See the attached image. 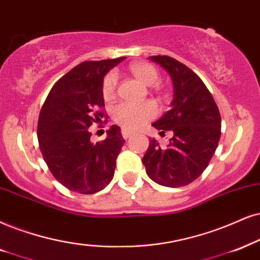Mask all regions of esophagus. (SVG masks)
Instances as JSON below:
<instances>
[{
	"label": "esophagus",
	"instance_id": "34e87169",
	"mask_svg": "<svg viewBox=\"0 0 260 260\" xmlns=\"http://www.w3.org/2000/svg\"><path fill=\"white\" fill-rule=\"evenodd\" d=\"M132 134H133V132H129V131H127V129H122V137L124 138V139H128V138H131Z\"/></svg>",
	"mask_w": 260,
	"mask_h": 260
}]
</instances>
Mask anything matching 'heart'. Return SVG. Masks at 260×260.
Wrapping results in <instances>:
<instances>
[{
	"label": "heart",
	"instance_id": "1",
	"mask_svg": "<svg viewBox=\"0 0 260 260\" xmlns=\"http://www.w3.org/2000/svg\"><path fill=\"white\" fill-rule=\"evenodd\" d=\"M132 73L139 79L141 83L149 86L157 85L159 81L158 72L153 66L149 63H137L131 67ZM117 85L116 72H110L106 75L103 80V97L106 100H110L114 97ZM157 115V108L151 102L144 103H129L122 102L113 109L114 121L124 129L134 131L144 126L147 121L152 120Z\"/></svg>",
	"mask_w": 260,
	"mask_h": 260
}]
</instances>
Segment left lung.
Returning a JSON list of instances; mask_svg holds the SVG:
<instances>
[{"mask_svg":"<svg viewBox=\"0 0 260 260\" xmlns=\"http://www.w3.org/2000/svg\"><path fill=\"white\" fill-rule=\"evenodd\" d=\"M168 72L174 86L172 109L152 123L163 136H174L162 149L151 139L143 157L146 174L152 181L166 187H181L193 182L209 166L221 138L218 107L192 70L169 56H150Z\"/></svg>","mask_w":260,"mask_h":260,"instance_id":"1","label":"left lung"}]
</instances>
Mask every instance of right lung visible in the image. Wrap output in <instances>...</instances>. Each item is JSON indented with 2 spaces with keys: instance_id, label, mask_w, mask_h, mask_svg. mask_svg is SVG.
I'll return each instance as SVG.
<instances>
[{
  "instance_id": "right-lung-1",
  "label": "right lung",
  "mask_w": 260,
  "mask_h": 260,
  "mask_svg": "<svg viewBox=\"0 0 260 260\" xmlns=\"http://www.w3.org/2000/svg\"><path fill=\"white\" fill-rule=\"evenodd\" d=\"M126 57L85 61L55 83L39 113L37 137L43 158L66 188L93 194L109 185L124 139L113 124L107 138L91 141L92 123L106 114L103 79Z\"/></svg>"
}]
</instances>
